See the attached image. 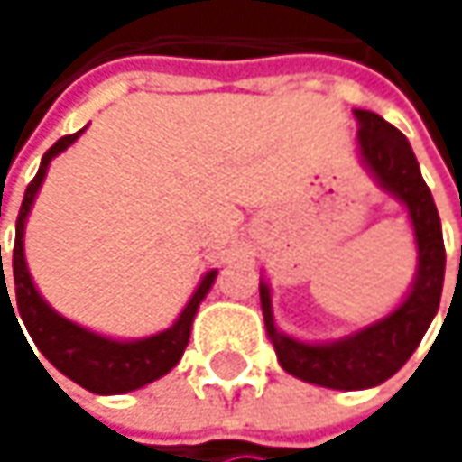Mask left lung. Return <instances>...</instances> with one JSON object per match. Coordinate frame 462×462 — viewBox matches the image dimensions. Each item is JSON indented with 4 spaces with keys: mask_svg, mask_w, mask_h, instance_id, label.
I'll use <instances>...</instances> for the list:
<instances>
[{
    "mask_svg": "<svg viewBox=\"0 0 462 462\" xmlns=\"http://www.w3.org/2000/svg\"><path fill=\"white\" fill-rule=\"evenodd\" d=\"M353 117L358 120L356 149L361 165L369 171V176L383 192H388L407 208V217L412 222L417 270L410 291L388 316L366 323L364 328L347 337L308 342L283 334L275 326L270 283L259 281L267 337L275 347L281 366L305 383L334 391L374 388L393 377L410 361L422 334L439 313L447 262L439 211L407 136L374 112L353 109Z\"/></svg>",
    "mask_w": 462,
    "mask_h": 462,
    "instance_id": "left-lung-1",
    "label": "left lung"
}]
</instances>
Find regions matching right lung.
<instances>
[{
  "mask_svg": "<svg viewBox=\"0 0 462 462\" xmlns=\"http://www.w3.org/2000/svg\"><path fill=\"white\" fill-rule=\"evenodd\" d=\"M82 134H85V128L71 134V136H63V139L55 141L45 152L34 181L26 187L21 214H18V222H15V248H13L15 308H13L10 294H7L5 270H2L0 302L5 297L10 302V308H13V316H15V310L21 313V321L26 323V331L37 342L40 353L60 374H66L69 380H74L77 385H82L90 393L115 396V393L139 391L143 385L160 380L162 374H168L181 361L184 347L189 342L195 313H198L200 302L206 300V294L211 291V286L217 281V270H208L200 278L198 289L192 291L189 302L184 305V310L179 313L176 321L171 323L168 328H162V331H157L152 337H141V339H115V337L90 331V328H85L79 323L63 319L58 310H52L47 305V300L40 294V289H37V283H34V278L29 273V264H26V248H23L26 219H29V214L34 208V200H37V195L42 189L50 162L60 152H66Z\"/></svg>",
  "mask_w": 462,
  "mask_h": 462,
  "instance_id": "add662e5",
  "label": "right lung"
}]
</instances>
